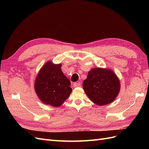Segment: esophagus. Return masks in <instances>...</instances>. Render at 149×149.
<instances>
[{
    "mask_svg": "<svg viewBox=\"0 0 149 149\" xmlns=\"http://www.w3.org/2000/svg\"><path fill=\"white\" fill-rule=\"evenodd\" d=\"M81 86V84L80 83H74V87H80Z\"/></svg>",
    "mask_w": 149,
    "mask_h": 149,
    "instance_id": "obj_1",
    "label": "esophagus"
}]
</instances>
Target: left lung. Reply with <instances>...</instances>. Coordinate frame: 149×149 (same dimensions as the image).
<instances>
[{"instance_id":"left-lung-1","label":"left lung","mask_w":149,"mask_h":149,"mask_svg":"<svg viewBox=\"0 0 149 149\" xmlns=\"http://www.w3.org/2000/svg\"><path fill=\"white\" fill-rule=\"evenodd\" d=\"M83 86L90 100L99 106L113 102L120 88L119 79L114 72L102 68H94L90 70Z\"/></svg>"}]
</instances>
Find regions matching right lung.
Segmentation results:
<instances>
[{"label": "right lung", "mask_w": 149, "mask_h": 149, "mask_svg": "<svg viewBox=\"0 0 149 149\" xmlns=\"http://www.w3.org/2000/svg\"><path fill=\"white\" fill-rule=\"evenodd\" d=\"M61 67V63L54 64L48 61L41 68L35 78V93L45 104L60 107L72 92L71 83Z\"/></svg>", "instance_id": "add662e5"}]
</instances>
